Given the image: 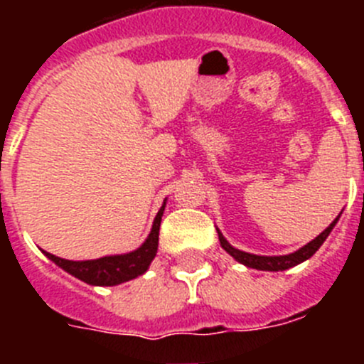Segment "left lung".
<instances>
[{
	"label": "left lung",
	"instance_id": "1",
	"mask_svg": "<svg viewBox=\"0 0 364 364\" xmlns=\"http://www.w3.org/2000/svg\"><path fill=\"white\" fill-rule=\"evenodd\" d=\"M341 217V215H339ZM339 217L326 228L321 235H317L314 240H310L308 244H304L302 247H299L297 252L294 253H288V255H255V253H247L242 252V250H237V247L231 246L230 242L226 240V237L220 233V230L217 228V233H218V240H220V246L233 257L237 262L240 264L247 266V268H253V269H260V272H284L288 268H294V266L301 264L304 260L310 259L321 246L323 242L326 240V237L332 233L333 226L337 224Z\"/></svg>",
	"mask_w": 364,
	"mask_h": 364
}]
</instances>
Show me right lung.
Listing matches in <instances>:
<instances>
[{
  "mask_svg": "<svg viewBox=\"0 0 364 364\" xmlns=\"http://www.w3.org/2000/svg\"><path fill=\"white\" fill-rule=\"evenodd\" d=\"M166 200H164L162 208L154 217L151 233L147 235V239L144 240L142 246L136 247L134 252L122 253V255L100 257V259L92 260H67L62 259V257L53 255V253L43 252L45 257L53 260L54 264L60 266L62 269H65L67 273H70L73 277L91 286H117L122 284V282L133 281V279L140 277L149 269V264L156 257L160 222H162L164 210H166Z\"/></svg>",
  "mask_w": 364,
  "mask_h": 364,
  "instance_id": "right-lung-1",
  "label": "right lung"
}]
</instances>
